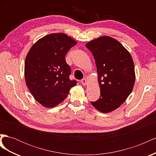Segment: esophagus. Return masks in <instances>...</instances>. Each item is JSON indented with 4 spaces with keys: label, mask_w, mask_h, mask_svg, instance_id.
Here are the masks:
<instances>
[{
    "label": "esophagus",
    "mask_w": 156,
    "mask_h": 156,
    "mask_svg": "<svg viewBox=\"0 0 156 156\" xmlns=\"http://www.w3.org/2000/svg\"><path fill=\"white\" fill-rule=\"evenodd\" d=\"M81 83L83 84V86H86L87 84V80L85 78L81 80Z\"/></svg>",
    "instance_id": "obj_1"
}]
</instances>
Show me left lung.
Masks as SVG:
<instances>
[{
    "label": "left lung",
    "mask_w": 156,
    "mask_h": 156,
    "mask_svg": "<svg viewBox=\"0 0 156 156\" xmlns=\"http://www.w3.org/2000/svg\"><path fill=\"white\" fill-rule=\"evenodd\" d=\"M97 67L100 97L91 104L103 113L115 111L123 103L133 88L134 63L129 52L120 42L107 36L86 44Z\"/></svg>",
    "instance_id": "1"
}]
</instances>
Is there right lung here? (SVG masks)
Instances as JSON below:
<instances>
[{"mask_svg":"<svg viewBox=\"0 0 156 156\" xmlns=\"http://www.w3.org/2000/svg\"><path fill=\"white\" fill-rule=\"evenodd\" d=\"M77 44L64 33H52L32 46L25 62L27 87L35 100L47 108L62 102L77 81H71L69 66L65 56Z\"/></svg>","mask_w":156,"mask_h":156,"instance_id":"1","label":"right lung"}]
</instances>
